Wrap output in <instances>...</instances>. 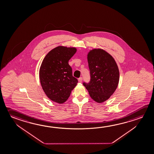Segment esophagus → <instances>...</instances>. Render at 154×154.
I'll use <instances>...</instances> for the list:
<instances>
[{"label":"esophagus","instance_id":"34e87169","mask_svg":"<svg viewBox=\"0 0 154 154\" xmlns=\"http://www.w3.org/2000/svg\"><path fill=\"white\" fill-rule=\"evenodd\" d=\"M82 81H83V78L82 77H80V78H78V82L79 83H82Z\"/></svg>","mask_w":154,"mask_h":154}]
</instances>
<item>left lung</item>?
<instances>
[{
  "label": "left lung",
  "instance_id": "obj_1",
  "mask_svg": "<svg viewBox=\"0 0 154 154\" xmlns=\"http://www.w3.org/2000/svg\"><path fill=\"white\" fill-rule=\"evenodd\" d=\"M91 80L83 85L93 100L101 103L108 100L118 85L119 71L113 57L103 49H93L88 54Z\"/></svg>",
  "mask_w": 154,
  "mask_h": 154
}]
</instances>
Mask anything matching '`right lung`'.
<instances>
[{"mask_svg":"<svg viewBox=\"0 0 154 154\" xmlns=\"http://www.w3.org/2000/svg\"><path fill=\"white\" fill-rule=\"evenodd\" d=\"M75 47L58 46L46 55L39 70L41 85L46 96L59 103L66 102L78 81L73 77L69 61L76 53Z\"/></svg>","mask_w":154,"mask_h":154,"instance_id":"right-lung-1","label":"right lung"}]
</instances>
